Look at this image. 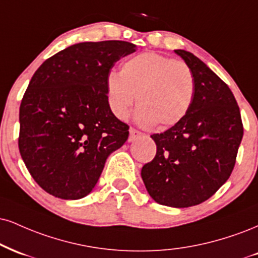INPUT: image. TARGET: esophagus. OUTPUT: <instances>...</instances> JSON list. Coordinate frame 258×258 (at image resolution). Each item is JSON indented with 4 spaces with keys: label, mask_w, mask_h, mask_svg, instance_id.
<instances>
[{
    "label": "esophagus",
    "mask_w": 258,
    "mask_h": 258,
    "mask_svg": "<svg viewBox=\"0 0 258 258\" xmlns=\"http://www.w3.org/2000/svg\"><path fill=\"white\" fill-rule=\"evenodd\" d=\"M142 135H143L142 132H139L138 130H136V128H133V127H131V128H130V137H128V142H133V141H136V139H137L138 137H141Z\"/></svg>",
    "instance_id": "obj_1"
}]
</instances>
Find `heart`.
<instances>
[{
  "label": "heart",
  "mask_w": 258,
  "mask_h": 258,
  "mask_svg": "<svg viewBox=\"0 0 258 258\" xmlns=\"http://www.w3.org/2000/svg\"><path fill=\"white\" fill-rule=\"evenodd\" d=\"M107 95L114 115L123 120L137 96L136 120L142 126L170 127L187 115L195 96V77L186 62L157 52H141L110 72Z\"/></svg>",
  "instance_id": "heart-1"
}]
</instances>
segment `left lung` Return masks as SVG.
Instances as JSON below:
<instances>
[{
  "mask_svg": "<svg viewBox=\"0 0 258 258\" xmlns=\"http://www.w3.org/2000/svg\"><path fill=\"white\" fill-rule=\"evenodd\" d=\"M174 51L194 73V101L180 122L151 135L157 150L143 166L142 178L155 202L187 208L203 203L227 181L244 128L227 84L192 52Z\"/></svg>",
  "mask_w": 258,
  "mask_h": 258,
  "instance_id": "1",
  "label": "left lung"
}]
</instances>
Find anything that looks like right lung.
I'll list each match as a JSON object with an SVG mask.
<instances>
[{
    "instance_id": "obj_1",
    "label": "right lung",
    "mask_w": 258,
    "mask_h": 258,
    "mask_svg": "<svg viewBox=\"0 0 258 258\" xmlns=\"http://www.w3.org/2000/svg\"><path fill=\"white\" fill-rule=\"evenodd\" d=\"M136 49L123 40L78 43L45 60L31 78L18 144L31 176L48 194L85 197L107 157L127 141L130 127L110 109L107 78Z\"/></svg>"
}]
</instances>
